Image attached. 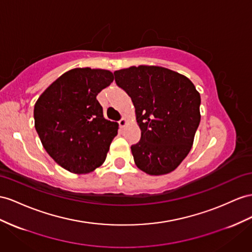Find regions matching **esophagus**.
<instances>
[{"instance_id": "34e87169", "label": "esophagus", "mask_w": 252, "mask_h": 252, "mask_svg": "<svg viewBox=\"0 0 252 252\" xmlns=\"http://www.w3.org/2000/svg\"><path fill=\"white\" fill-rule=\"evenodd\" d=\"M126 122H127V120H126V117H122L120 120H119V126H121V127H124V126H126Z\"/></svg>"}]
</instances>
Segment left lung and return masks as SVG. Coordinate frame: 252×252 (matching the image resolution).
Returning a JSON list of instances; mask_svg holds the SVG:
<instances>
[{
  "instance_id": "8db88e82",
  "label": "left lung",
  "mask_w": 252,
  "mask_h": 252,
  "mask_svg": "<svg viewBox=\"0 0 252 252\" xmlns=\"http://www.w3.org/2000/svg\"><path fill=\"white\" fill-rule=\"evenodd\" d=\"M114 74L131 96L141 131L140 140L131 147L135 164L151 176L173 171L189 153L201 118L195 85L158 66H133Z\"/></svg>"
}]
</instances>
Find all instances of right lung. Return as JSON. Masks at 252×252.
<instances>
[{"mask_svg":"<svg viewBox=\"0 0 252 252\" xmlns=\"http://www.w3.org/2000/svg\"><path fill=\"white\" fill-rule=\"evenodd\" d=\"M113 81L108 70L75 68L51 84L36 102L35 128L41 144L70 172L88 173L104 163L118 124L104 118L96 95Z\"/></svg>","mask_w":252,"mask_h":252,"instance_id":"right-lung-1","label":"right lung"}]
</instances>
